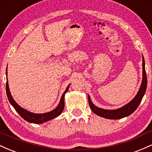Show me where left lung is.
<instances>
[{
    "mask_svg": "<svg viewBox=\"0 0 152 152\" xmlns=\"http://www.w3.org/2000/svg\"><path fill=\"white\" fill-rule=\"evenodd\" d=\"M142 67H143V78L142 85H141L140 88H139V92L137 94L135 97H134L133 100L130 102L126 105H125L123 107L120 108V109H115V110H106L101 109V108L97 107L95 105H94L93 103L91 101L90 96H88V104L91 109L93 111L94 114L99 115V116H102L106 118H110V119H118V118H121L125 117V116H129L132 113L137 109L139 106V104L142 102L143 96H144V94L146 92V86H147V78H146V71H145V64H144V57L142 56Z\"/></svg>",
    "mask_w": 152,
    "mask_h": 152,
    "instance_id": "1",
    "label": "left lung"
}]
</instances>
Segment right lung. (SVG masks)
Returning a JSON list of instances; mask_svg holds the SVG:
<instances>
[{"mask_svg":"<svg viewBox=\"0 0 152 152\" xmlns=\"http://www.w3.org/2000/svg\"><path fill=\"white\" fill-rule=\"evenodd\" d=\"M69 86L66 88L64 93L63 94L61 99V101L60 102H59L58 106H57L55 109L53 110V111L48 113H44V114H34V113L29 112V111H26V110L20 107V106L13 100V97H12L11 94L10 93L9 87H8V78H7L6 82V94L8 100H9L11 105L13 106V108L15 109V111L18 113L19 115H20L23 119H25L26 121L28 122H31V123L42 124L43 122L48 121L50 119H53V118L57 117V116L61 114L62 111H64V95H65V94L68 91V90H69Z\"/></svg>","mask_w":152,"mask_h":152,"instance_id":"right-lung-1","label":"right lung"}]
</instances>
